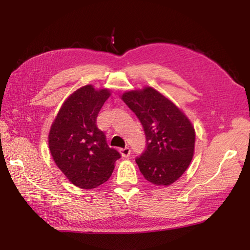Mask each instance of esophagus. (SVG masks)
<instances>
[{
	"label": "esophagus",
	"mask_w": 250,
	"mask_h": 250,
	"mask_svg": "<svg viewBox=\"0 0 250 250\" xmlns=\"http://www.w3.org/2000/svg\"><path fill=\"white\" fill-rule=\"evenodd\" d=\"M119 151H120V153H121V156L124 157V158H128V157L130 156V152H131V150H130V148H129V147L121 148V149H120Z\"/></svg>",
	"instance_id": "34e87169"
}]
</instances>
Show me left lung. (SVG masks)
Masks as SVG:
<instances>
[{
	"mask_svg": "<svg viewBox=\"0 0 250 250\" xmlns=\"http://www.w3.org/2000/svg\"><path fill=\"white\" fill-rule=\"evenodd\" d=\"M122 100L144 128L146 149L135 159L141 173L156 186H168L192 160L195 133L176 105L151 87L128 91Z\"/></svg>",
	"mask_w": 250,
	"mask_h": 250,
	"instance_id": "1",
	"label": "left lung"
}]
</instances>
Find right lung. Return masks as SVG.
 Returning <instances> with one entry per match:
<instances>
[{
    "instance_id": "right-lung-1",
    "label": "right lung",
    "mask_w": 250,
    "mask_h": 250,
    "mask_svg": "<svg viewBox=\"0 0 250 250\" xmlns=\"http://www.w3.org/2000/svg\"><path fill=\"white\" fill-rule=\"evenodd\" d=\"M109 95L107 89L95 90L91 84L79 88L65 100L50 128L48 144L54 161L82 189L104 184L121 157L107 145L97 125L99 111Z\"/></svg>"
}]
</instances>
